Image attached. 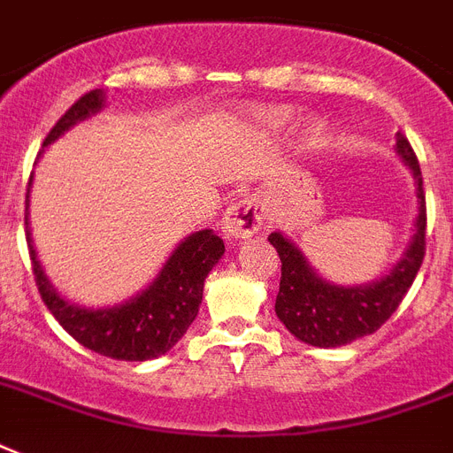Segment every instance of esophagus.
Instances as JSON below:
<instances>
[{"instance_id":"esophagus-1","label":"esophagus","mask_w":453,"mask_h":453,"mask_svg":"<svg viewBox=\"0 0 453 453\" xmlns=\"http://www.w3.org/2000/svg\"><path fill=\"white\" fill-rule=\"evenodd\" d=\"M265 213H263V204L251 195H242L240 199H234L233 204L227 206L226 219H223V233L233 240H244V237H254L263 227Z\"/></svg>"}]
</instances>
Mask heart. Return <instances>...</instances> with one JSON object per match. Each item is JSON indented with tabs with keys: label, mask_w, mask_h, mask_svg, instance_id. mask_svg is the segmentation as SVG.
Masks as SVG:
<instances>
[{
	"label": "heart",
	"mask_w": 453,
	"mask_h": 453,
	"mask_svg": "<svg viewBox=\"0 0 453 453\" xmlns=\"http://www.w3.org/2000/svg\"><path fill=\"white\" fill-rule=\"evenodd\" d=\"M263 124H268V127H282V124H287V119H289V110H268V112H263L261 115ZM317 136V129L312 127L310 129V138H315Z\"/></svg>",
	"instance_id": "1"
}]
</instances>
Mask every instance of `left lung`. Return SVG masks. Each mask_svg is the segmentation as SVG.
<instances>
[{"label": "left lung", "instance_id": "1", "mask_svg": "<svg viewBox=\"0 0 453 453\" xmlns=\"http://www.w3.org/2000/svg\"><path fill=\"white\" fill-rule=\"evenodd\" d=\"M397 152L407 162L416 178V197H418V219L411 244L402 256V261L379 282L366 287H338L317 275L310 268L305 256L280 233H273L268 242L277 249L282 261V277L277 291L275 312L287 329L303 341L317 348H336L369 336L379 331L400 308L414 284L426 256V192L423 176L414 148L407 136L397 131Z\"/></svg>", "mask_w": 453, "mask_h": 453}]
</instances>
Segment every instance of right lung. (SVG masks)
<instances>
[{"instance_id":"obj_1","label":"right lung","mask_w":453,"mask_h":453,"mask_svg":"<svg viewBox=\"0 0 453 453\" xmlns=\"http://www.w3.org/2000/svg\"><path fill=\"white\" fill-rule=\"evenodd\" d=\"M101 108V88L84 94L49 131L44 145L53 143L70 127L96 115ZM30 185L32 176L27 183V195H25V227H27ZM25 233H27L32 273H35L39 296L46 303V308L51 310V315L77 343L98 352L103 357L124 359V362H145V359L159 357L183 338L199 312L206 275L211 273V268L226 251V244L213 230H199L178 244L162 273L143 294L115 308L87 310L56 294L39 265L30 230Z\"/></svg>"}]
</instances>
